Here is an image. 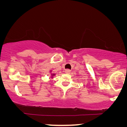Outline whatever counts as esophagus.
Returning <instances> with one entry per match:
<instances>
[{"instance_id": "esophagus-1", "label": "esophagus", "mask_w": 127, "mask_h": 127, "mask_svg": "<svg viewBox=\"0 0 127 127\" xmlns=\"http://www.w3.org/2000/svg\"><path fill=\"white\" fill-rule=\"evenodd\" d=\"M65 72L66 73H67V74H69V73H71V70H69V69H66L65 71Z\"/></svg>"}]
</instances>
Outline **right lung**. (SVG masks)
I'll use <instances>...</instances> for the list:
<instances>
[{"label":"right lung","instance_id":"add662e5","mask_svg":"<svg viewBox=\"0 0 127 127\" xmlns=\"http://www.w3.org/2000/svg\"><path fill=\"white\" fill-rule=\"evenodd\" d=\"M55 75V74H54H54H51V75H52V78H53V76H54Z\"/></svg>","mask_w":127,"mask_h":127}]
</instances>
